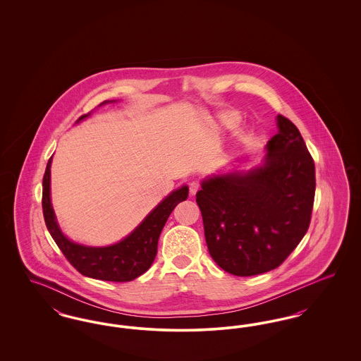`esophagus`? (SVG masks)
I'll return each instance as SVG.
<instances>
[{
	"instance_id": "esophagus-1",
	"label": "esophagus",
	"mask_w": 361,
	"mask_h": 361,
	"mask_svg": "<svg viewBox=\"0 0 361 361\" xmlns=\"http://www.w3.org/2000/svg\"><path fill=\"white\" fill-rule=\"evenodd\" d=\"M200 189V184L197 181H190L189 183V193L196 195V192Z\"/></svg>"
}]
</instances>
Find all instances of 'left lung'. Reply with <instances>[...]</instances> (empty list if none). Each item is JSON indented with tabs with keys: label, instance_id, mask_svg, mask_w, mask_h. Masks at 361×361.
I'll return each instance as SVG.
<instances>
[{
	"label": "left lung",
	"instance_id": "obj_1",
	"mask_svg": "<svg viewBox=\"0 0 361 361\" xmlns=\"http://www.w3.org/2000/svg\"><path fill=\"white\" fill-rule=\"evenodd\" d=\"M277 127L261 166L208 178L196 193L208 252L231 275L280 267L309 230L314 159L290 119L279 115Z\"/></svg>",
	"mask_w": 361,
	"mask_h": 361
}]
</instances>
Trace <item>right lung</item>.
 Here are the masks:
<instances>
[{
	"instance_id": "right-lung-1",
	"label": "right lung",
	"mask_w": 361,
	"mask_h": 361,
	"mask_svg": "<svg viewBox=\"0 0 361 361\" xmlns=\"http://www.w3.org/2000/svg\"><path fill=\"white\" fill-rule=\"evenodd\" d=\"M86 116H89V114L82 115L78 121L85 119ZM51 159L52 157L47 162L43 176L42 207L47 230L63 256L81 275L97 280L123 283L143 275L154 261L159 234L174 207L187 200L188 187L177 189L165 197L145 221L119 243L106 247H89L68 240L56 224L50 200Z\"/></svg>"
}]
</instances>
